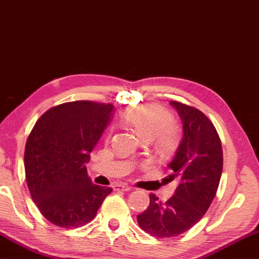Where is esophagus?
<instances>
[{"label": "esophagus", "mask_w": 259, "mask_h": 259, "mask_svg": "<svg viewBox=\"0 0 259 259\" xmlns=\"http://www.w3.org/2000/svg\"><path fill=\"white\" fill-rule=\"evenodd\" d=\"M114 189L116 191H130L131 188L125 184H116Z\"/></svg>", "instance_id": "34e87169"}]
</instances>
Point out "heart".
Here are the masks:
<instances>
[{
	"label": "heart",
	"instance_id": "heart-1",
	"mask_svg": "<svg viewBox=\"0 0 259 259\" xmlns=\"http://www.w3.org/2000/svg\"><path fill=\"white\" fill-rule=\"evenodd\" d=\"M125 122L135 130L141 140L154 141L162 154H170L178 144V131L171 124L172 117L164 108L157 104H147L134 108L125 115ZM110 134L107 135V137Z\"/></svg>",
	"mask_w": 259,
	"mask_h": 259
}]
</instances>
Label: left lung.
Listing matches in <instances>:
<instances>
[{
  "label": "left lung",
  "instance_id": "left-lung-1",
  "mask_svg": "<svg viewBox=\"0 0 259 259\" xmlns=\"http://www.w3.org/2000/svg\"><path fill=\"white\" fill-rule=\"evenodd\" d=\"M183 123V138L169 166L177 181L172 197L159 201L150 194L147 210L137 216L145 232L170 238L188 231L201 221L216 196L223 170V150L212 122L194 107L171 101Z\"/></svg>",
  "mask_w": 259,
  "mask_h": 259
}]
</instances>
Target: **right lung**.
Here are the masks:
<instances>
[{
    "mask_svg": "<svg viewBox=\"0 0 259 259\" xmlns=\"http://www.w3.org/2000/svg\"><path fill=\"white\" fill-rule=\"evenodd\" d=\"M114 114L90 101L50 108L35 123L24 150L27 185L39 212L61 228L82 227L96 216L109 187L94 184L85 163Z\"/></svg>",
    "mask_w": 259,
    "mask_h": 259,
    "instance_id": "1",
    "label": "right lung"
}]
</instances>
